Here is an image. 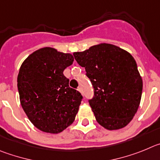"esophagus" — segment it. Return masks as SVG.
<instances>
[{
	"label": "esophagus",
	"instance_id": "34e87169",
	"mask_svg": "<svg viewBox=\"0 0 160 160\" xmlns=\"http://www.w3.org/2000/svg\"><path fill=\"white\" fill-rule=\"evenodd\" d=\"M78 91H79V92H80L82 93V88H79Z\"/></svg>",
	"mask_w": 160,
	"mask_h": 160
}]
</instances>
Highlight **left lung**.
Segmentation results:
<instances>
[{"label":"left lung","instance_id":"obj_1","mask_svg":"<svg viewBox=\"0 0 160 160\" xmlns=\"http://www.w3.org/2000/svg\"><path fill=\"white\" fill-rule=\"evenodd\" d=\"M94 88L88 100L96 121L108 130L128 124L140 103L143 81L136 60L117 46L100 44L73 53Z\"/></svg>","mask_w":160,"mask_h":160}]
</instances>
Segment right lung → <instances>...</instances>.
<instances>
[{
	"label": "right lung",
	"mask_w": 160,
	"mask_h": 160,
	"mask_svg": "<svg viewBox=\"0 0 160 160\" xmlns=\"http://www.w3.org/2000/svg\"><path fill=\"white\" fill-rule=\"evenodd\" d=\"M69 53L41 48L21 64L17 88L21 106L32 124L41 131L57 134L74 121L83 99L69 87L63 72L72 64Z\"/></svg>",
	"instance_id": "right-lung-1"
}]
</instances>
